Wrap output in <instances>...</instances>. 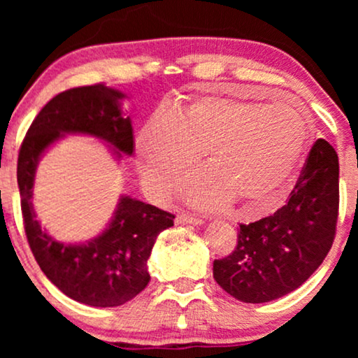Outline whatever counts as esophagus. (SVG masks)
Wrapping results in <instances>:
<instances>
[{"instance_id":"obj_1","label":"esophagus","mask_w":358,"mask_h":358,"mask_svg":"<svg viewBox=\"0 0 358 358\" xmlns=\"http://www.w3.org/2000/svg\"><path fill=\"white\" fill-rule=\"evenodd\" d=\"M176 223L178 224H202L203 220L200 217H192V215L180 213L176 217Z\"/></svg>"}]
</instances>
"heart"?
<instances>
[{"instance_id":"1","label":"heart","mask_w":358,"mask_h":358,"mask_svg":"<svg viewBox=\"0 0 358 358\" xmlns=\"http://www.w3.org/2000/svg\"><path fill=\"white\" fill-rule=\"evenodd\" d=\"M308 120L293 102H254L205 97L171 110L136 136V156L146 187L168 199L202 153L207 173L185 190L189 202L218 208L229 200L246 215L271 210L305 153Z\"/></svg>"}]
</instances>
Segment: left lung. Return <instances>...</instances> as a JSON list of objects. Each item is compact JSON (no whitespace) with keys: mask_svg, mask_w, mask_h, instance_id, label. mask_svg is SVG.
I'll return each instance as SVG.
<instances>
[{"mask_svg":"<svg viewBox=\"0 0 358 358\" xmlns=\"http://www.w3.org/2000/svg\"><path fill=\"white\" fill-rule=\"evenodd\" d=\"M339 159L316 140L288 202L271 217L239 224L234 251L215 259L213 278L244 303L277 300L303 285L321 266L336 236Z\"/></svg>","mask_w":358,"mask_h":358,"instance_id":"left-lung-1","label":"left lung"}]
</instances>
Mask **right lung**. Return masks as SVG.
Wrapping results in <instances>:
<instances>
[{"label": "right lung", "instance_id": "add662e5", "mask_svg": "<svg viewBox=\"0 0 358 358\" xmlns=\"http://www.w3.org/2000/svg\"><path fill=\"white\" fill-rule=\"evenodd\" d=\"M124 92L104 85L73 87L53 97L29 127L17 158V185L29 246L42 272L71 300L90 306H120L150 282L151 249L174 215L122 195L107 228L85 243L66 244L42 229L32 195L37 164L65 135H87L112 148L117 159L134 155V129L122 112Z\"/></svg>", "mask_w": 358, "mask_h": 358}]
</instances>
